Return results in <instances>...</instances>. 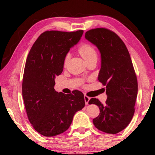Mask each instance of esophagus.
<instances>
[{"mask_svg":"<svg viewBox=\"0 0 155 155\" xmlns=\"http://www.w3.org/2000/svg\"><path fill=\"white\" fill-rule=\"evenodd\" d=\"M84 99H85V104H88V103H89V101H90V97H88L87 96L85 95V96H84Z\"/></svg>","mask_w":155,"mask_h":155,"instance_id":"obj_1","label":"esophagus"}]
</instances>
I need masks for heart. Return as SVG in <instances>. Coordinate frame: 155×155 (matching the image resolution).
<instances>
[{
  "label": "heart",
  "mask_w": 155,
  "mask_h": 155,
  "mask_svg": "<svg viewBox=\"0 0 155 155\" xmlns=\"http://www.w3.org/2000/svg\"><path fill=\"white\" fill-rule=\"evenodd\" d=\"M78 52H79L83 59L86 62H88L92 59H97V53L92 46L89 45L87 44H83L78 48ZM70 54H67L65 57L64 61V65L65 66L67 65L68 61L70 59Z\"/></svg>",
  "instance_id": "obj_1"
}]
</instances>
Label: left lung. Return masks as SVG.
Wrapping results in <instances>:
<instances>
[{
  "mask_svg": "<svg viewBox=\"0 0 155 155\" xmlns=\"http://www.w3.org/2000/svg\"><path fill=\"white\" fill-rule=\"evenodd\" d=\"M85 37L101 52L98 79L106 86L107 96L104 104L95 98L89 101L100 109V114L93 123L103 132L116 134L129 124L135 113L137 80L133 63L124 43L112 31L94 28L87 31Z\"/></svg>",
  "mask_w": 155,
  "mask_h": 155,
  "instance_id": "obj_1",
  "label": "left lung"
}]
</instances>
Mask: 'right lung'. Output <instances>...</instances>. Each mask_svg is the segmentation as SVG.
<instances>
[{"instance_id": "add662e5", "label": "right lung", "mask_w": 155, "mask_h": 155, "mask_svg": "<svg viewBox=\"0 0 155 155\" xmlns=\"http://www.w3.org/2000/svg\"><path fill=\"white\" fill-rule=\"evenodd\" d=\"M83 30L47 31L41 33L28 54L22 80V97L28 119L46 137L65 132L78 111L85 107L83 94L54 90V78L61 74L70 48L80 40Z\"/></svg>"}]
</instances>
